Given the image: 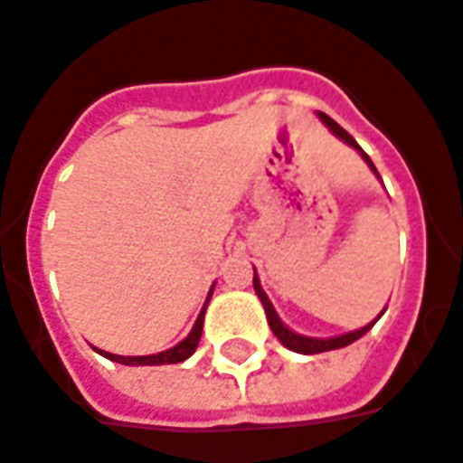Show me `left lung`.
<instances>
[{
  "mask_svg": "<svg viewBox=\"0 0 463 463\" xmlns=\"http://www.w3.org/2000/svg\"><path fill=\"white\" fill-rule=\"evenodd\" d=\"M318 119H321V122H324V125H326L328 129H331V135H336L338 139H341V142H345V145H348V146H354L355 152L361 154L363 162L368 164L373 174H375V176H378V179H380V174H378V169H375V164L371 162V156L363 152L361 145H358L354 137L345 132L344 127L338 125V122H334V119L328 118V115H324V112H318ZM380 181H383V179H380ZM252 287H255V294H258V299L262 301V309H265L267 324H269V328H272V334H275V336L279 338V344L287 345V348H289V351H294V354H304V355L324 354V351H336V348L351 345V344H354V341H358V338H361V336H365V334H368V331H371V328L375 326V321H378V318L383 317V314H385V309H388V307H385V309L380 311L378 317L373 318L371 324H365V326L355 328V331H348V334H341V336H328V338L304 336V334H297V331H292V328L287 326L282 318H279V314H277L275 307H272V301H269V297H267L265 289H262V284H260L258 272H255V277H252Z\"/></svg>",
  "mask_w": 463,
  "mask_h": 463,
  "instance_id": "8db88e82",
  "label": "left lung"
}]
</instances>
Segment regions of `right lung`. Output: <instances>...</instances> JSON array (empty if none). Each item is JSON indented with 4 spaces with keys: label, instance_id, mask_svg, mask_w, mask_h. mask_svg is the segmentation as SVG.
<instances>
[{
    "label": "right lung",
    "instance_id": "add662e5",
    "mask_svg": "<svg viewBox=\"0 0 463 463\" xmlns=\"http://www.w3.org/2000/svg\"><path fill=\"white\" fill-rule=\"evenodd\" d=\"M211 294H213V287H211V292H208V299H205L203 309H201V314H198L196 324H194V328H191V334H188L181 344L169 348V351H162V354H152V355H115V354H108V351H100V348H95V351H98L100 355H105L108 361L122 363V365H166V363L186 361L188 355H194V351L198 348V341H201L205 307H208V301H211Z\"/></svg>",
    "mask_w": 463,
    "mask_h": 463
}]
</instances>
